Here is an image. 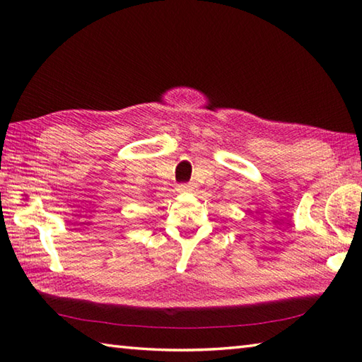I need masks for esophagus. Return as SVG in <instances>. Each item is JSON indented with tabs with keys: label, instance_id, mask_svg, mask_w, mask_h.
I'll return each mask as SVG.
<instances>
[{
	"label": "esophagus",
	"instance_id": "1",
	"mask_svg": "<svg viewBox=\"0 0 362 362\" xmlns=\"http://www.w3.org/2000/svg\"><path fill=\"white\" fill-rule=\"evenodd\" d=\"M194 188L196 187L193 185V183H183V185H179V188L177 189H179L180 193H193Z\"/></svg>",
	"mask_w": 362,
	"mask_h": 362
}]
</instances>
